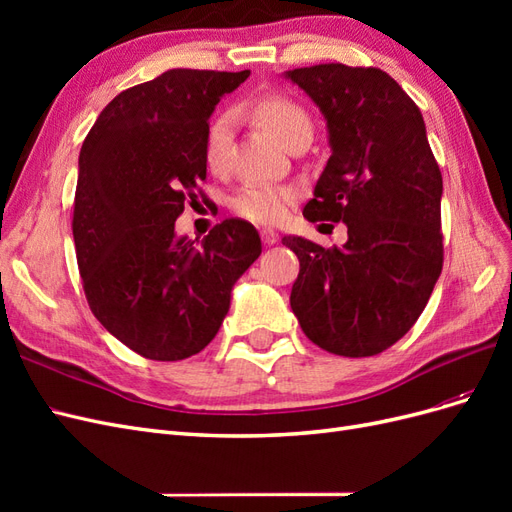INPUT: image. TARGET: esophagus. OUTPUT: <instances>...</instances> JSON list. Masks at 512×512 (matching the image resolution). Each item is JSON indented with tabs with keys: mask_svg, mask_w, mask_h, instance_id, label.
Listing matches in <instances>:
<instances>
[{
	"mask_svg": "<svg viewBox=\"0 0 512 512\" xmlns=\"http://www.w3.org/2000/svg\"><path fill=\"white\" fill-rule=\"evenodd\" d=\"M260 237H262V243H265V245H273V243L280 241V235H277V232L271 230V228H262Z\"/></svg>",
	"mask_w": 512,
	"mask_h": 512,
	"instance_id": "1",
	"label": "esophagus"
}]
</instances>
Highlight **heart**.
<instances>
[{
    "instance_id": "1",
    "label": "heart",
    "mask_w": 512,
    "mask_h": 512,
    "mask_svg": "<svg viewBox=\"0 0 512 512\" xmlns=\"http://www.w3.org/2000/svg\"><path fill=\"white\" fill-rule=\"evenodd\" d=\"M252 117L267 128L275 138L288 147L297 141H309L312 138V117L305 111V106L286 94H269L258 96L250 104ZM230 141H232V121L226 113L215 115L205 130L203 156L211 173L220 175L228 168L230 158ZM299 192L290 185H273V183H245L230 200V209L243 220L254 224H277L282 222L288 211L297 203Z\"/></svg>"
}]
</instances>
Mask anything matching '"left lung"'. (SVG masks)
I'll list each match as a JSON object with an SVG mask.
<instances>
[{
    "label": "left lung",
    "mask_w": 512,
    "mask_h": 512,
    "mask_svg": "<svg viewBox=\"0 0 512 512\" xmlns=\"http://www.w3.org/2000/svg\"><path fill=\"white\" fill-rule=\"evenodd\" d=\"M286 76L320 106L333 149L303 215L348 226L331 250L282 239L301 265L290 307L322 350L374 356L414 327L440 277V166L421 111L384 70L318 64Z\"/></svg>",
    "instance_id": "left-lung-1"
}]
</instances>
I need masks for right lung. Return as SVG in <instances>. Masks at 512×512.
Segmentation results:
<instances>
[{
  "mask_svg": "<svg viewBox=\"0 0 512 512\" xmlns=\"http://www.w3.org/2000/svg\"><path fill=\"white\" fill-rule=\"evenodd\" d=\"M250 70L175 68L121 91L91 126L79 156L72 235L89 309L151 361L203 350L230 292L260 256L256 228L215 224L196 247L175 222L205 192V130L215 104Z\"/></svg>",
  "mask_w": 512,
  "mask_h": 512,
  "instance_id": "1",
  "label": "right lung"
}]
</instances>
